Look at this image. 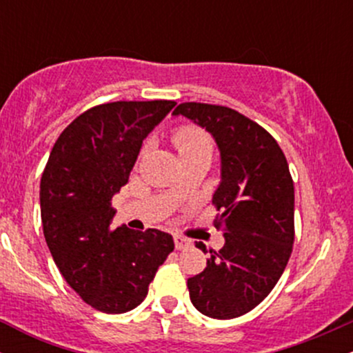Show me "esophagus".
<instances>
[{
    "instance_id": "obj_1",
    "label": "esophagus",
    "mask_w": 353,
    "mask_h": 353,
    "mask_svg": "<svg viewBox=\"0 0 353 353\" xmlns=\"http://www.w3.org/2000/svg\"><path fill=\"white\" fill-rule=\"evenodd\" d=\"M174 244H176V249L177 250H184V249H189L192 242H190L188 237L176 234V236H174Z\"/></svg>"
}]
</instances>
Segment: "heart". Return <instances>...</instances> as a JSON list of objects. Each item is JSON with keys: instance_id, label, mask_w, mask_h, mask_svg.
<instances>
[{"instance_id": "1", "label": "heart", "mask_w": 353, "mask_h": 353, "mask_svg": "<svg viewBox=\"0 0 353 353\" xmlns=\"http://www.w3.org/2000/svg\"><path fill=\"white\" fill-rule=\"evenodd\" d=\"M172 143L177 152H212V139L205 131L196 125H182L172 134Z\"/></svg>"}]
</instances>
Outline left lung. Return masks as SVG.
Masks as SVG:
<instances>
[{
    "label": "left lung",
    "mask_w": 353,
    "mask_h": 353,
    "mask_svg": "<svg viewBox=\"0 0 353 353\" xmlns=\"http://www.w3.org/2000/svg\"><path fill=\"white\" fill-rule=\"evenodd\" d=\"M174 116L205 128L221 151L214 225L225 244L188 279L190 302L210 319H236L257 307L285 270L294 244V181L281 145L262 125L225 106L182 103ZM196 247L205 250L202 242Z\"/></svg>",
    "instance_id": "1"
}]
</instances>
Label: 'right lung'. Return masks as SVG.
Instances as JSON below:
<instances>
[{
    "label": "right lung",
    "mask_w": 353,
    "mask_h": 353,
    "mask_svg": "<svg viewBox=\"0 0 353 353\" xmlns=\"http://www.w3.org/2000/svg\"><path fill=\"white\" fill-rule=\"evenodd\" d=\"M174 101H116L76 117L61 132L44 168L43 232L64 281L104 314L136 309L174 250L157 229L112 228L111 199L134 168L145 136Z\"/></svg>",
    "instance_id": "obj_1"
}]
</instances>
